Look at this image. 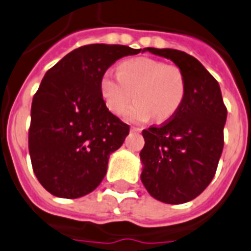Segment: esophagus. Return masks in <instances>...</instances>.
<instances>
[{"mask_svg":"<svg viewBox=\"0 0 251 251\" xmlns=\"http://www.w3.org/2000/svg\"><path fill=\"white\" fill-rule=\"evenodd\" d=\"M131 131L132 132H141L142 128H140V127H131Z\"/></svg>","mask_w":251,"mask_h":251,"instance_id":"34e87169","label":"esophagus"}]
</instances>
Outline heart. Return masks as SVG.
Wrapping results in <instances>:
<instances>
[{"label":"heart","mask_w":251,"mask_h":251,"mask_svg":"<svg viewBox=\"0 0 251 251\" xmlns=\"http://www.w3.org/2000/svg\"><path fill=\"white\" fill-rule=\"evenodd\" d=\"M105 72L100 79V92L107 109L120 115L132 98L127 118L132 122H158L171 119L181 107L186 94V79L176 65L148 57H136L120 62L118 72Z\"/></svg>","instance_id":"obj_1"}]
</instances>
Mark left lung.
<instances>
[{
  "label": "left lung",
  "mask_w": 251,
  "mask_h": 251,
  "mask_svg": "<svg viewBox=\"0 0 251 251\" xmlns=\"http://www.w3.org/2000/svg\"><path fill=\"white\" fill-rule=\"evenodd\" d=\"M182 70L186 94L171 119L142 131L141 181L164 203H185L200 196L215 176L224 146L227 107L218 81L189 54L146 48Z\"/></svg>",
  "instance_id": "1"
}]
</instances>
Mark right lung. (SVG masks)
<instances>
[{"mask_svg": "<svg viewBox=\"0 0 251 251\" xmlns=\"http://www.w3.org/2000/svg\"><path fill=\"white\" fill-rule=\"evenodd\" d=\"M140 51L84 45L46 71L32 100L28 149L36 177L55 197H83L105 177L129 126L106 107L100 79L118 59Z\"/></svg>", "mask_w": 251, "mask_h": 251, "instance_id": "add662e5", "label": "right lung"}]
</instances>
